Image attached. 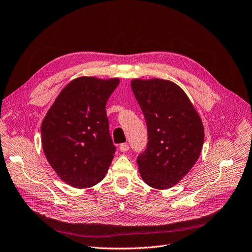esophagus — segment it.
Wrapping results in <instances>:
<instances>
[{
	"instance_id": "34e87169",
	"label": "esophagus",
	"mask_w": 252,
	"mask_h": 252,
	"mask_svg": "<svg viewBox=\"0 0 252 252\" xmlns=\"http://www.w3.org/2000/svg\"><path fill=\"white\" fill-rule=\"evenodd\" d=\"M128 148H129V146L127 145V143H123V144H120V146H119V150L123 153L127 152Z\"/></svg>"
}]
</instances>
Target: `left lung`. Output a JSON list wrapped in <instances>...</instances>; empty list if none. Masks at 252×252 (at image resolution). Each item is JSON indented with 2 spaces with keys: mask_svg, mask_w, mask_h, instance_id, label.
<instances>
[{
  "mask_svg": "<svg viewBox=\"0 0 252 252\" xmlns=\"http://www.w3.org/2000/svg\"><path fill=\"white\" fill-rule=\"evenodd\" d=\"M131 86L148 135L146 150L137 158L139 172L155 189L171 188L198 160L202 121L185 91L171 81L135 79Z\"/></svg>",
  "mask_w": 252,
  "mask_h": 252,
  "instance_id": "left-lung-1",
  "label": "left lung"
}]
</instances>
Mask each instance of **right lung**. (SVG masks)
<instances>
[{"label":"right lung","instance_id":"1","mask_svg":"<svg viewBox=\"0 0 252 252\" xmlns=\"http://www.w3.org/2000/svg\"><path fill=\"white\" fill-rule=\"evenodd\" d=\"M119 79L80 77L59 93L41 125L46 160L59 178L84 189L105 178L116 147L109 133L107 100Z\"/></svg>","mask_w":252,"mask_h":252}]
</instances>
